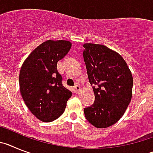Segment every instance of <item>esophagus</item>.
Returning a JSON list of instances; mask_svg holds the SVG:
<instances>
[{"label":"esophagus","instance_id":"1","mask_svg":"<svg viewBox=\"0 0 153 153\" xmlns=\"http://www.w3.org/2000/svg\"><path fill=\"white\" fill-rule=\"evenodd\" d=\"M74 90H75V93H78L79 91H80V87H79V85H76L74 86Z\"/></svg>","mask_w":153,"mask_h":153}]
</instances>
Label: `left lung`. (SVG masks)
Instances as JSON below:
<instances>
[{"instance_id": "left-lung-1", "label": "left lung", "mask_w": 153, "mask_h": 153, "mask_svg": "<svg viewBox=\"0 0 153 153\" xmlns=\"http://www.w3.org/2000/svg\"><path fill=\"white\" fill-rule=\"evenodd\" d=\"M83 58L95 102L84 108L86 119L96 128H107L124 115L132 99V73L125 60L105 45L87 43Z\"/></svg>"}]
</instances>
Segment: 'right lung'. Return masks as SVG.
Instances as JSON below:
<instances>
[{
    "mask_svg": "<svg viewBox=\"0 0 153 153\" xmlns=\"http://www.w3.org/2000/svg\"><path fill=\"white\" fill-rule=\"evenodd\" d=\"M68 41H47L34 49L21 66L20 91L31 113L42 122H52L62 115L71 91L62 85L58 62L71 48Z\"/></svg>",
    "mask_w": 153,
    "mask_h": 153,
    "instance_id": "add662e5",
    "label": "right lung"
}]
</instances>
